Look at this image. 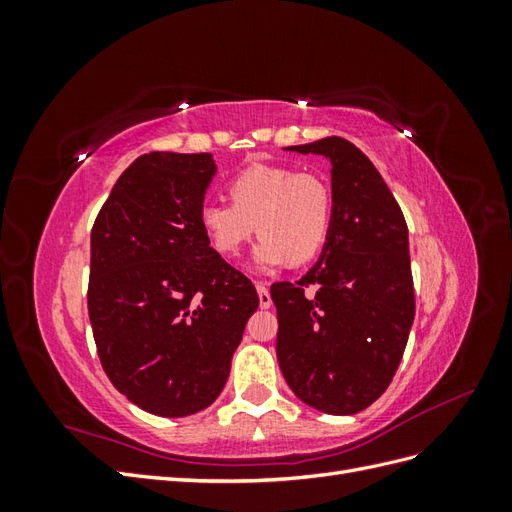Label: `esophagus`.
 I'll use <instances>...</instances> for the list:
<instances>
[{
  "label": "esophagus",
  "instance_id": "esophagus-1",
  "mask_svg": "<svg viewBox=\"0 0 512 512\" xmlns=\"http://www.w3.org/2000/svg\"><path fill=\"white\" fill-rule=\"evenodd\" d=\"M256 290H258V301H260V307H262V309H269L273 301H271V294H269L267 284L258 282V284H256Z\"/></svg>",
  "mask_w": 512,
  "mask_h": 512
}]
</instances>
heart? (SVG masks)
I'll use <instances>...</instances> for the list:
<instances>
[{
	"instance_id": "b5f03b06",
	"label": "heart",
	"mask_w": 512,
	"mask_h": 512,
	"mask_svg": "<svg viewBox=\"0 0 512 512\" xmlns=\"http://www.w3.org/2000/svg\"><path fill=\"white\" fill-rule=\"evenodd\" d=\"M232 203L207 200L198 211L215 252L232 258L252 239L262 237L252 258L258 269L290 262L305 265L318 256L333 226L329 183L312 173L280 164H254L228 183Z\"/></svg>"
}]
</instances>
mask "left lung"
Returning a JSON list of instances; mask_svg holds the SVG:
<instances>
[{
    "mask_svg": "<svg viewBox=\"0 0 512 512\" xmlns=\"http://www.w3.org/2000/svg\"><path fill=\"white\" fill-rule=\"evenodd\" d=\"M331 162L333 226L297 284L277 282V361L303 404L356 414L389 389L414 322L408 226L389 185L346 138L286 147ZM316 285L309 298L304 290Z\"/></svg>",
    "mask_w": 512,
    "mask_h": 512,
    "instance_id": "8db88e82",
    "label": "left lung"
}]
</instances>
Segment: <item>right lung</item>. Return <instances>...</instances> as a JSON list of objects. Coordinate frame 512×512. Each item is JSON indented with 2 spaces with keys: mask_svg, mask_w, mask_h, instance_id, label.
<instances>
[{
  "mask_svg": "<svg viewBox=\"0 0 512 512\" xmlns=\"http://www.w3.org/2000/svg\"><path fill=\"white\" fill-rule=\"evenodd\" d=\"M215 170L211 153H145L91 228L87 307L100 363L121 395L166 418L218 399L258 309L254 284L198 224Z\"/></svg>",
  "mask_w": 512,
  "mask_h": 512,
  "instance_id": "obj_1",
  "label": "right lung"
}]
</instances>
